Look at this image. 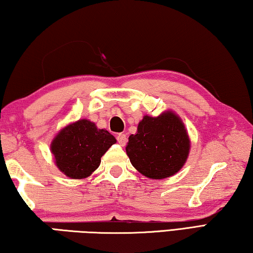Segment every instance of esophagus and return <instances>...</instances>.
Here are the masks:
<instances>
[{"label": "esophagus", "mask_w": 253, "mask_h": 253, "mask_svg": "<svg viewBox=\"0 0 253 253\" xmlns=\"http://www.w3.org/2000/svg\"><path fill=\"white\" fill-rule=\"evenodd\" d=\"M117 142L122 145V146H125L127 143V137L125 134H118L117 135Z\"/></svg>", "instance_id": "esophagus-1"}]
</instances>
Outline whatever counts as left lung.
Segmentation results:
<instances>
[{
  "label": "left lung",
  "mask_w": 253,
  "mask_h": 253,
  "mask_svg": "<svg viewBox=\"0 0 253 253\" xmlns=\"http://www.w3.org/2000/svg\"><path fill=\"white\" fill-rule=\"evenodd\" d=\"M185 126L173 111L144 116L135 135H130L126 153L140 174L153 179L173 176L183 168L190 153Z\"/></svg>",
  "instance_id": "obj_1"
}]
</instances>
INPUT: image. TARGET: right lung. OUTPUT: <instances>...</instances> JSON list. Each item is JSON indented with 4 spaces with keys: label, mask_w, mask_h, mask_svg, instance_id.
<instances>
[{
    "label": "right lung",
    "mask_w": 253,
    "mask_h": 253,
    "mask_svg": "<svg viewBox=\"0 0 253 253\" xmlns=\"http://www.w3.org/2000/svg\"><path fill=\"white\" fill-rule=\"evenodd\" d=\"M106 129H98L88 119L72 123L60 130L51 143L55 165L74 179L90 176L100 165L102 155L116 143Z\"/></svg>",
    "instance_id": "right-lung-1"
}]
</instances>
